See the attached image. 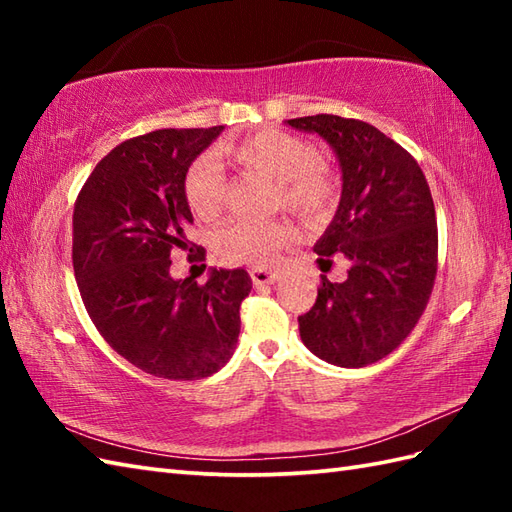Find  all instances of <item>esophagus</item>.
Returning <instances> with one entry per match:
<instances>
[{"label":"esophagus","mask_w":512,"mask_h":512,"mask_svg":"<svg viewBox=\"0 0 512 512\" xmlns=\"http://www.w3.org/2000/svg\"><path fill=\"white\" fill-rule=\"evenodd\" d=\"M250 279H253L255 288H264V286H273L279 279L275 270H266V268H253L250 270Z\"/></svg>","instance_id":"obj_1"}]
</instances>
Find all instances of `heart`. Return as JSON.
<instances>
[{"label":"heart","mask_w":512,"mask_h":512,"mask_svg":"<svg viewBox=\"0 0 512 512\" xmlns=\"http://www.w3.org/2000/svg\"><path fill=\"white\" fill-rule=\"evenodd\" d=\"M224 154L246 169L262 171L279 182L281 200L303 217H323L339 187L330 169L321 165V151L310 140L284 129H262L239 143L224 147ZM184 198L200 220H215L224 206V171L213 156H202L184 176ZM295 226L284 220L257 222L237 217L215 235V248L228 262L268 266L281 248L295 242Z\"/></svg>","instance_id":"1"}]
</instances>
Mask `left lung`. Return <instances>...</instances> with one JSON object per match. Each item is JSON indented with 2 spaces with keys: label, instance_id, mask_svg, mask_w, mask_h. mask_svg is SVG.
Returning <instances> with one entry per match:
<instances>
[{
  "label": "left lung",
  "instance_id": "8db88e82",
  "mask_svg": "<svg viewBox=\"0 0 512 512\" xmlns=\"http://www.w3.org/2000/svg\"><path fill=\"white\" fill-rule=\"evenodd\" d=\"M317 134L341 167V202L314 244L319 266L343 255L347 279L323 277L317 303L299 317L303 345L321 361L365 367L416 328L438 270V224L427 178L374 125L332 114L286 121Z\"/></svg>",
  "mask_w": 512,
  "mask_h": 512
}]
</instances>
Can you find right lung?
<instances>
[{
    "instance_id": "add662e5",
    "label": "right lung",
    "mask_w": 512,
    "mask_h": 512,
    "mask_svg": "<svg viewBox=\"0 0 512 512\" xmlns=\"http://www.w3.org/2000/svg\"><path fill=\"white\" fill-rule=\"evenodd\" d=\"M222 129H156L125 140L94 167L74 204L72 264L85 310L118 354L158 378L195 380L228 363L239 306L253 288L244 268H211L204 286L169 273L173 250H193L184 176Z\"/></svg>"
}]
</instances>
